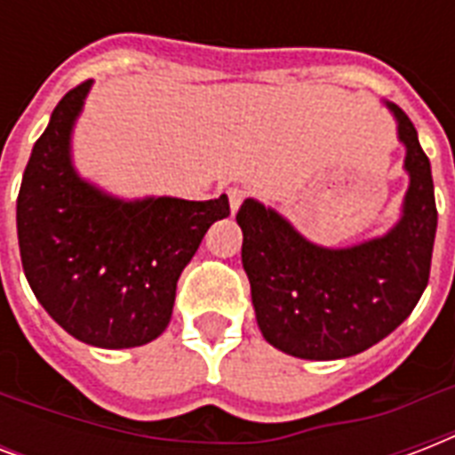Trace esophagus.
<instances>
[{
    "instance_id": "esophagus-1",
    "label": "esophagus",
    "mask_w": 455,
    "mask_h": 455,
    "mask_svg": "<svg viewBox=\"0 0 455 455\" xmlns=\"http://www.w3.org/2000/svg\"><path fill=\"white\" fill-rule=\"evenodd\" d=\"M243 198H245V191H241V188H228V205H231V212H238Z\"/></svg>"
}]
</instances>
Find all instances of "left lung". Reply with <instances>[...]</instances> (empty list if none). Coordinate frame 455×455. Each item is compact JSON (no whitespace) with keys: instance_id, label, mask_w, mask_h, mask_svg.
Here are the masks:
<instances>
[{"instance_id":"8db88e82","label":"left lung","mask_w":455,"mask_h":455,"mask_svg":"<svg viewBox=\"0 0 455 455\" xmlns=\"http://www.w3.org/2000/svg\"><path fill=\"white\" fill-rule=\"evenodd\" d=\"M385 106L406 146L409 174L402 217L387 234L323 248L255 198L235 214L257 325L269 345L298 359H345L373 347L409 318L427 288L437 234L430 160L409 116Z\"/></svg>"}]
</instances>
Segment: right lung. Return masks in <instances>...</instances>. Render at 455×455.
Listing matches in <instances>:
<instances>
[{"label":"right lung","mask_w":455,"mask_h":455,"mask_svg":"<svg viewBox=\"0 0 455 455\" xmlns=\"http://www.w3.org/2000/svg\"><path fill=\"white\" fill-rule=\"evenodd\" d=\"M92 80L70 89L32 148L16 203L20 262L46 314L80 342L141 347L163 335L177 281L228 198L124 200L82 179L70 141Z\"/></svg>","instance_id":"add662e5"}]
</instances>
